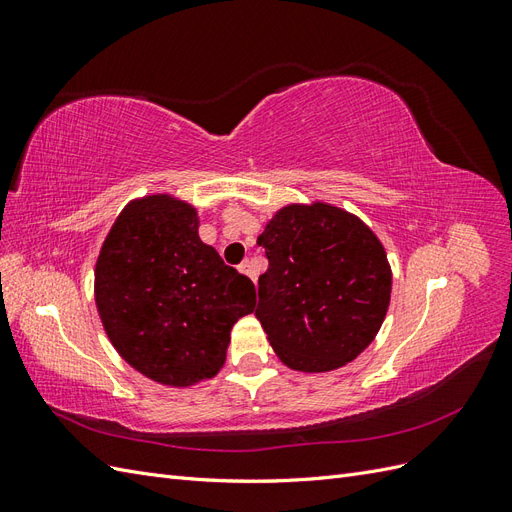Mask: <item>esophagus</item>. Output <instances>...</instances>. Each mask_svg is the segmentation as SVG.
<instances>
[{"mask_svg":"<svg viewBox=\"0 0 512 512\" xmlns=\"http://www.w3.org/2000/svg\"><path fill=\"white\" fill-rule=\"evenodd\" d=\"M239 271H241L243 275L250 277L252 282H256V273H254V267H252V262H250V260H243L241 265H239Z\"/></svg>","mask_w":512,"mask_h":512,"instance_id":"esophagus-1","label":"esophagus"}]
</instances>
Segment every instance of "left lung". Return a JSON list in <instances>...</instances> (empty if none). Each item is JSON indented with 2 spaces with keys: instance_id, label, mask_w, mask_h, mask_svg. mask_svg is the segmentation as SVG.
<instances>
[{
  "instance_id": "left-lung-1",
  "label": "left lung",
  "mask_w": 512,
  "mask_h": 512,
  "mask_svg": "<svg viewBox=\"0 0 512 512\" xmlns=\"http://www.w3.org/2000/svg\"><path fill=\"white\" fill-rule=\"evenodd\" d=\"M258 245L269 269L258 277L256 318L286 367L333 371L374 342L393 273L361 218L322 200L292 203L275 211Z\"/></svg>"
}]
</instances>
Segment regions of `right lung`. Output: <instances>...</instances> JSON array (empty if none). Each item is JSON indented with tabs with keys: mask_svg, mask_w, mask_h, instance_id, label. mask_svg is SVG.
I'll return each mask as SVG.
<instances>
[{
	"mask_svg": "<svg viewBox=\"0 0 512 512\" xmlns=\"http://www.w3.org/2000/svg\"><path fill=\"white\" fill-rule=\"evenodd\" d=\"M198 211L173 194L123 207L100 247L94 294L111 344L138 374L173 389L218 376L232 324L252 314L250 277L198 237Z\"/></svg>",
	"mask_w": 512,
	"mask_h": 512,
	"instance_id": "obj_1",
	"label": "right lung"
}]
</instances>
